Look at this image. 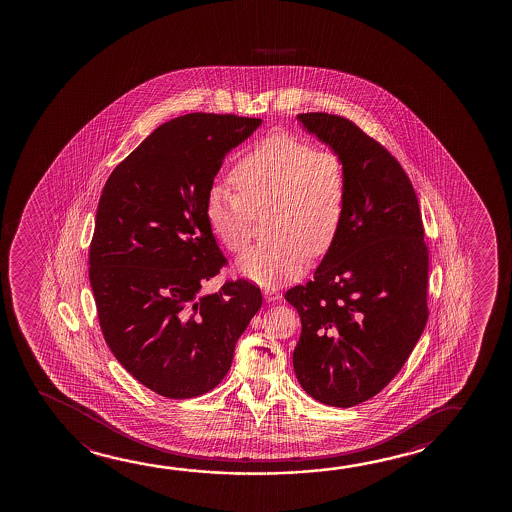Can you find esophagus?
<instances>
[{
	"label": "esophagus",
	"instance_id": "obj_1",
	"mask_svg": "<svg viewBox=\"0 0 512 512\" xmlns=\"http://www.w3.org/2000/svg\"><path fill=\"white\" fill-rule=\"evenodd\" d=\"M264 297H266V301L274 302L280 299V292L278 290H274V288H267L266 292H264Z\"/></svg>",
	"mask_w": 512,
	"mask_h": 512
}]
</instances>
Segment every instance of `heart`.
<instances>
[{
    "instance_id": "heart-1",
    "label": "heart",
    "mask_w": 512,
    "mask_h": 512,
    "mask_svg": "<svg viewBox=\"0 0 512 512\" xmlns=\"http://www.w3.org/2000/svg\"><path fill=\"white\" fill-rule=\"evenodd\" d=\"M238 194L215 187L206 201V222L225 250L250 243L255 217L267 218L269 243L252 246L238 260L239 273L262 287L301 276L311 257H322L343 229L348 169L334 150L295 134L260 141L232 168Z\"/></svg>"
}]
</instances>
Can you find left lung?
I'll use <instances>...</instances> for the list:
<instances>
[{"label":"left lung","mask_w":512,"mask_h":512,"mask_svg":"<svg viewBox=\"0 0 512 512\" xmlns=\"http://www.w3.org/2000/svg\"><path fill=\"white\" fill-rule=\"evenodd\" d=\"M297 120L343 157L348 203L315 278L285 294L302 323L295 376L318 402L353 407L397 376L427 325L420 204L399 161L357 124L322 112Z\"/></svg>","instance_id":"obj_1"}]
</instances>
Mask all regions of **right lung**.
Returning <instances> with one entry per match:
<instances>
[{
  "instance_id": "add662e5",
  "label": "right lung",
  "mask_w": 512,
  "mask_h": 512,
  "mask_svg": "<svg viewBox=\"0 0 512 512\" xmlns=\"http://www.w3.org/2000/svg\"><path fill=\"white\" fill-rule=\"evenodd\" d=\"M260 119L189 113L127 155L99 199L89 280L105 341L141 385L168 399L210 392L231 369L239 336L262 306L257 285L225 281L206 201L232 148Z\"/></svg>"
}]
</instances>
